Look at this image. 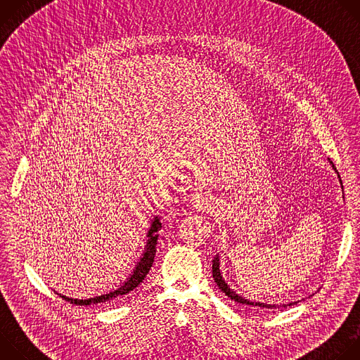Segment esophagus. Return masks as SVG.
<instances>
[{
	"label": "esophagus",
	"mask_w": 360,
	"mask_h": 360,
	"mask_svg": "<svg viewBox=\"0 0 360 360\" xmlns=\"http://www.w3.org/2000/svg\"><path fill=\"white\" fill-rule=\"evenodd\" d=\"M212 202V196L207 192H196L193 196H192V207L196 210V211H203L207 210L210 205Z\"/></svg>",
	"instance_id": "obj_1"
}]
</instances>
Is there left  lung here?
Returning a JSON list of instances; mask_svg holds the SVG:
<instances>
[{
    "mask_svg": "<svg viewBox=\"0 0 360 360\" xmlns=\"http://www.w3.org/2000/svg\"><path fill=\"white\" fill-rule=\"evenodd\" d=\"M330 162V161H329ZM332 168L335 169V172L338 174L333 162H330ZM338 178H339V182L342 185V181H340V176L338 174ZM221 268V259H219V255L215 256V259L212 261V275H214V281L217 282L218 288L228 296L231 297L232 300L240 303V304H246V306H252V307H256V309H261V311H274V309H279V307H288V306H292V304H296L299 303L300 300H304L300 299V300H290V302H286V303H275V302H268V300H258V299H252L249 296H245L242 293H238V290L232 289L228 282L225 281V278L222 276V271L219 269ZM312 296V295H311Z\"/></svg>",
    "mask_w": 360,
    "mask_h": 360,
    "instance_id": "obj_1",
    "label": "left lung"
}]
</instances>
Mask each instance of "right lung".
I'll list each match as a JSON object with an SVG mask.
<instances>
[{
	"label": "right lung",
	"mask_w": 360,
	"mask_h": 360,
	"mask_svg": "<svg viewBox=\"0 0 360 360\" xmlns=\"http://www.w3.org/2000/svg\"><path fill=\"white\" fill-rule=\"evenodd\" d=\"M161 229V222H160V218L155 215L153 217V219L150 221V225L148 228V232H146V243H145V248L139 256V259L135 265V268L132 269V272L128 275V278L121 283L118 285L117 288H112V289H108L105 292L102 293H98V295H94V296H86V297H77V296H67L64 293H60L54 289V292L57 295H60L63 299L71 302L72 304H99V306H110V304H115L118 300H121L127 293H129L131 290H134L143 279L145 276L148 275L150 266H152V262H153V258H155V252H157V242H158V231Z\"/></svg>",
	"instance_id": "add662e5"
}]
</instances>
